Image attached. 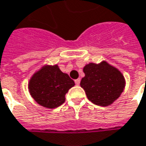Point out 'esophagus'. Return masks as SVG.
<instances>
[{"mask_svg":"<svg viewBox=\"0 0 146 146\" xmlns=\"http://www.w3.org/2000/svg\"><path fill=\"white\" fill-rule=\"evenodd\" d=\"M80 83V78H78V79H76V80H75V84H76V85H79Z\"/></svg>","mask_w":146,"mask_h":146,"instance_id":"34e87169","label":"esophagus"}]
</instances>
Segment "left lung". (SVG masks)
<instances>
[{
  "mask_svg": "<svg viewBox=\"0 0 146 146\" xmlns=\"http://www.w3.org/2000/svg\"><path fill=\"white\" fill-rule=\"evenodd\" d=\"M80 81L88 99L94 104L108 106L119 97L125 87V79L119 70L103 62L90 63L84 68Z\"/></svg>",
  "mask_w": 146,
  "mask_h": 146,
  "instance_id": "obj_1",
  "label": "left lung"
}]
</instances>
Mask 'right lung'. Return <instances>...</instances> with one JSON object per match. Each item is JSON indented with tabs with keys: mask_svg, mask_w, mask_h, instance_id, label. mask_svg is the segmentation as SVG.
Listing matches in <instances>:
<instances>
[{
	"mask_svg": "<svg viewBox=\"0 0 146 146\" xmlns=\"http://www.w3.org/2000/svg\"><path fill=\"white\" fill-rule=\"evenodd\" d=\"M75 85L68 74L58 66H44L34 74L29 82V91L34 100L42 106L55 108L65 102V96Z\"/></svg>",
	"mask_w": 146,
	"mask_h": 146,
	"instance_id": "right-lung-1",
	"label": "right lung"
}]
</instances>
